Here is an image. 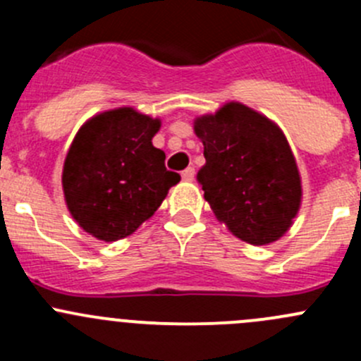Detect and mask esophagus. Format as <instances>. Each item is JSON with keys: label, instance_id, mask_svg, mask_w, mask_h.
Wrapping results in <instances>:
<instances>
[{"label": "esophagus", "instance_id": "34e87169", "mask_svg": "<svg viewBox=\"0 0 361 361\" xmlns=\"http://www.w3.org/2000/svg\"><path fill=\"white\" fill-rule=\"evenodd\" d=\"M181 178H183V181H194V178H195L194 167H187V169L181 173Z\"/></svg>", "mask_w": 361, "mask_h": 361}]
</instances>
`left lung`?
I'll return each mask as SVG.
<instances>
[{
	"mask_svg": "<svg viewBox=\"0 0 361 361\" xmlns=\"http://www.w3.org/2000/svg\"><path fill=\"white\" fill-rule=\"evenodd\" d=\"M194 130L206 159L197 181L214 216L253 246L278 241L302 201L300 174L283 130L234 101L197 116Z\"/></svg>",
	"mask_w": 361,
	"mask_h": 361,
	"instance_id": "1",
	"label": "left lung"
}]
</instances>
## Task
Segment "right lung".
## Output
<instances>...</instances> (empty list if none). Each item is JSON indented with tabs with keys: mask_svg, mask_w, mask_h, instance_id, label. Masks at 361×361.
Instances as JSON below:
<instances>
[{
	"mask_svg": "<svg viewBox=\"0 0 361 361\" xmlns=\"http://www.w3.org/2000/svg\"><path fill=\"white\" fill-rule=\"evenodd\" d=\"M160 120L116 108L87 120L63 167V190L76 224L101 241L133 234L166 199L180 174L152 145Z\"/></svg>",
	"mask_w": 361,
	"mask_h": 361,
	"instance_id": "obj_1",
	"label": "right lung"
}]
</instances>
